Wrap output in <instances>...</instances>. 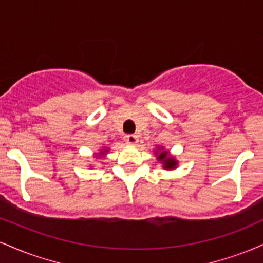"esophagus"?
Masks as SVG:
<instances>
[{
  "instance_id": "esophagus-1",
  "label": "esophagus",
  "mask_w": 263,
  "mask_h": 263,
  "mask_svg": "<svg viewBox=\"0 0 263 263\" xmlns=\"http://www.w3.org/2000/svg\"><path fill=\"white\" fill-rule=\"evenodd\" d=\"M125 141H126V143H127V144H131V146H136V144L138 143V137L136 135H128V136H126Z\"/></svg>"
}]
</instances>
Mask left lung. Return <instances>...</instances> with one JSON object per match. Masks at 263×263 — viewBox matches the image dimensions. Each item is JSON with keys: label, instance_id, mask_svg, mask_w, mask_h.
I'll return each mask as SVG.
<instances>
[{"label": "left lung", "instance_id": "8db88e82", "mask_svg": "<svg viewBox=\"0 0 263 263\" xmlns=\"http://www.w3.org/2000/svg\"><path fill=\"white\" fill-rule=\"evenodd\" d=\"M155 156L157 157V161L162 164L163 170L172 171L176 170L178 167V161L176 157L170 155V151L164 149V147H157L155 149Z\"/></svg>", "mask_w": 263, "mask_h": 263}]
</instances>
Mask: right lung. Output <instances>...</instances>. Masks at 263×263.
I'll return each instance as SVG.
<instances>
[{"instance_id": "add662e5", "label": "right lung", "mask_w": 263, "mask_h": 263, "mask_svg": "<svg viewBox=\"0 0 263 263\" xmlns=\"http://www.w3.org/2000/svg\"><path fill=\"white\" fill-rule=\"evenodd\" d=\"M108 153V148L107 147H102V148L99 149L98 153H95L93 155V158H102V157H105Z\"/></svg>"}]
</instances>
